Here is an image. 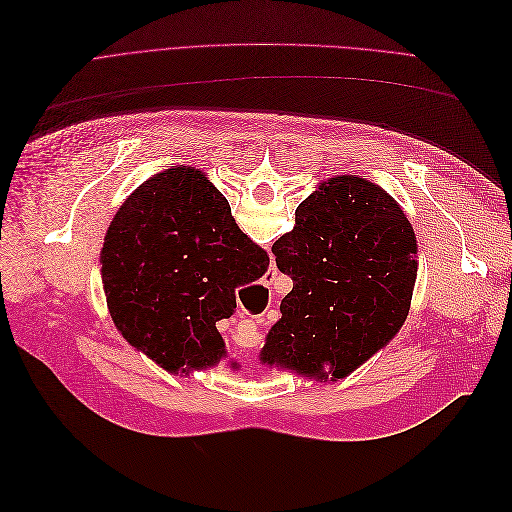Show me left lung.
Returning <instances> with one entry per match:
<instances>
[{"mask_svg":"<svg viewBox=\"0 0 512 512\" xmlns=\"http://www.w3.org/2000/svg\"><path fill=\"white\" fill-rule=\"evenodd\" d=\"M190 168H168L162 185ZM277 269L292 280L260 361L346 378L386 346L410 312L416 237L393 196L356 175L324 181L294 211V228L273 243ZM324 378V376H322Z\"/></svg>","mask_w":512,"mask_h":512,"instance_id":"8db88e82","label":"left lung"}]
</instances>
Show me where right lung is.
Instances as JSON below:
<instances>
[{"label": "right lung", "mask_w": 512, "mask_h": 512, "mask_svg": "<svg viewBox=\"0 0 512 512\" xmlns=\"http://www.w3.org/2000/svg\"><path fill=\"white\" fill-rule=\"evenodd\" d=\"M267 269V252L241 232L228 200L194 168L134 190L102 247L115 327L168 371L203 369L222 359L224 339L215 322L235 312V290Z\"/></svg>", "instance_id": "1"}]
</instances>
